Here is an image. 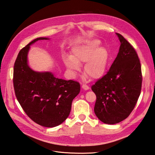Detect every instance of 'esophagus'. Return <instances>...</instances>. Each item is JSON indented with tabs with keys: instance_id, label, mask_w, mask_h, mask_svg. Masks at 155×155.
I'll return each mask as SVG.
<instances>
[{
	"instance_id": "34e87169",
	"label": "esophagus",
	"mask_w": 155,
	"mask_h": 155,
	"mask_svg": "<svg viewBox=\"0 0 155 155\" xmlns=\"http://www.w3.org/2000/svg\"><path fill=\"white\" fill-rule=\"evenodd\" d=\"M82 88L83 89V90H85V91H87V90H88L89 88V87L88 86V85H85V84H84V85H82Z\"/></svg>"
}]
</instances>
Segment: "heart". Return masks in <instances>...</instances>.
<instances>
[{
    "instance_id": "obj_1",
    "label": "heart",
    "mask_w": 155,
    "mask_h": 155,
    "mask_svg": "<svg viewBox=\"0 0 155 155\" xmlns=\"http://www.w3.org/2000/svg\"><path fill=\"white\" fill-rule=\"evenodd\" d=\"M101 41L94 39L74 46L70 55L63 58L65 67L72 74L80 71V64L85 63L84 71L92 79H97L104 76L109 62V52L104 46L100 47Z\"/></svg>"
}]
</instances>
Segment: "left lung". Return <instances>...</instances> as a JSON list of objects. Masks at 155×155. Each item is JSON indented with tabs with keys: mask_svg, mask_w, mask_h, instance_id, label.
<instances>
[{
	"mask_svg": "<svg viewBox=\"0 0 155 155\" xmlns=\"http://www.w3.org/2000/svg\"><path fill=\"white\" fill-rule=\"evenodd\" d=\"M116 34L120 41L119 52L109 72L91 87L96 96L95 114L103 123L110 125L129 116L141 92L142 81L135 50L122 35Z\"/></svg>",
	"mask_w": 155,
	"mask_h": 155,
	"instance_id": "left-lung-1",
	"label": "left lung"
}]
</instances>
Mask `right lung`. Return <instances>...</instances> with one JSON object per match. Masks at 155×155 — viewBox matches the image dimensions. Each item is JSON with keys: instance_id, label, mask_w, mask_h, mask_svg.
<instances>
[{"instance_id": "obj_1", "label": "right lung", "mask_w": 155, "mask_h": 155, "mask_svg": "<svg viewBox=\"0 0 155 155\" xmlns=\"http://www.w3.org/2000/svg\"><path fill=\"white\" fill-rule=\"evenodd\" d=\"M48 39L39 37L19 51L14 64L13 85L17 99L30 118L41 126L54 127L68 117L80 85L55 78L51 72L35 71L30 67V46L37 41Z\"/></svg>"}]
</instances>
